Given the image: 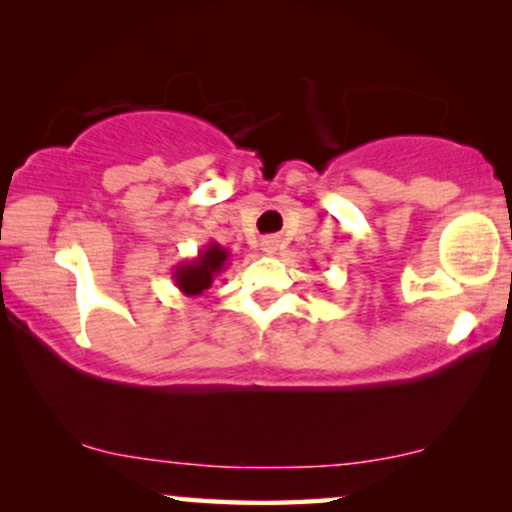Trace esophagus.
Segmentation results:
<instances>
[{
    "label": "esophagus",
    "instance_id": "esophagus-1",
    "mask_svg": "<svg viewBox=\"0 0 512 512\" xmlns=\"http://www.w3.org/2000/svg\"><path fill=\"white\" fill-rule=\"evenodd\" d=\"M275 249H277V242L272 240V237H270V240H263V251H265V254H275Z\"/></svg>",
    "mask_w": 512,
    "mask_h": 512
}]
</instances>
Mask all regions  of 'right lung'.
<instances>
[{
    "label": "right lung",
    "mask_w": 512,
    "mask_h": 512,
    "mask_svg": "<svg viewBox=\"0 0 512 512\" xmlns=\"http://www.w3.org/2000/svg\"><path fill=\"white\" fill-rule=\"evenodd\" d=\"M228 261L230 251L212 240L205 244V247L198 251V256L191 258V261H181L177 268H174L172 279L184 296L198 298L214 284V279L226 270Z\"/></svg>",
    "instance_id": "right-lung-1"
}]
</instances>
